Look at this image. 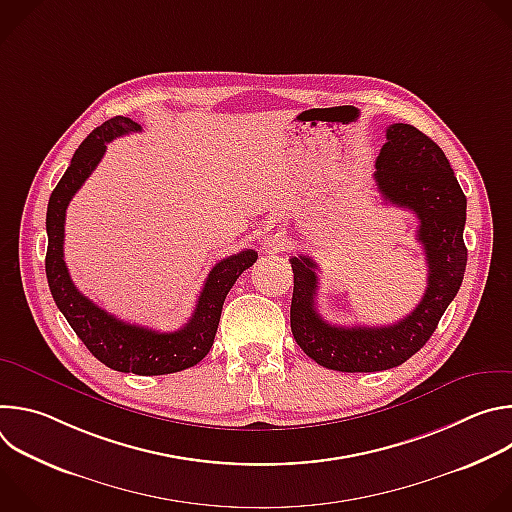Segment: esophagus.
<instances>
[{
    "instance_id": "esophagus-1",
    "label": "esophagus",
    "mask_w": 512,
    "mask_h": 512,
    "mask_svg": "<svg viewBox=\"0 0 512 512\" xmlns=\"http://www.w3.org/2000/svg\"><path fill=\"white\" fill-rule=\"evenodd\" d=\"M283 243H285V235H283V231H279V229H271V231H267V235H265V245H269V247L277 249V247H281Z\"/></svg>"
}]
</instances>
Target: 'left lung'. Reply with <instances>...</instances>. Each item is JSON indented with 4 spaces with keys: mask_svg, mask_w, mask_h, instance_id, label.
Segmentation results:
<instances>
[{
    "mask_svg": "<svg viewBox=\"0 0 512 512\" xmlns=\"http://www.w3.org/2000/svg\"><path fill=\"white\" fill-rule=\"evenodd\" d=\"M375 180L385 202L417 216V241L427 261V287L411 314L391 326H332L316 310V261L291 257L294 296L289 322L300 348L342 373H375L411 358L456 298L464 279L466 196L440 145L407 123H393L377 158Z\"/></svg>",
    "mask_w": 512,
    "mask_h": 512,
    "instance_id": "1",
    "label": "left lung"
}]
</instances>
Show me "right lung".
Here are the masks:
<instances>
[{"mask_svg":"<svg viewBox=\"0 0 512 512\" xmlns=\"http://www.w3.org/2000/svg\"><path fill=\"white\" fill-rule=\"evenodd\" d=\"M131 131H141V125L129 117L117 115L105 121L79 145L70 166L52 190L46 210V277L58 310L105 367L141 377L170 375L194 367L208 354L229 289L239 275L257 261V253L247 249L218 261L204 281L192 318L176 332H156L152 328L121 322L83 296L72 283L64 263L62 245L66 208L105 156L107 143Z\"/></svg>","mask_w":512,"mask_h":512,"instance_id":"1","label":"right lung"}]
</instances>
